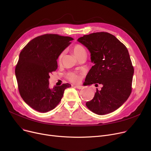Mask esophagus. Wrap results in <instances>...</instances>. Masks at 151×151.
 Masks as SVG:
<instances>
[{
  "instance_id": "esophagus-1",
  "label": "esophagus",
  "mask_w": 151,
  "mask_h": 151,
  "mask_svg": "<svg viewBox=\"0 0 151 151\" xmlns=\"http://www.w3.org/2000/svg\"><path fill=\"white\" fill-rule=\"evenodd\" d=\"M75 87L78 89H82L83 88V86H75Z\"/></svg>"
}]
</instances>
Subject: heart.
I'll return each instance as SVG.
<instances>
[{
  "label": "heart",
  "instance_id": "heart-1",
  "mask_svg": "<svg viewBox=\"0 0 151 151\" xmlns=\"http://www.w3.org/2000/svg\"><path fill=\"white\" fill-rule=\"evenodd\" d=\"M73 52L74 54L76 55L77 58H79L80 56H81L83 54H86V50L84 48V47L80 45H75L72 48ZM63 53H61L59 57V60H61L62 57H63ZM68 78L69 80L73 83H77L80 80V76L75 73H70L68 75Z\"/></svg>",
  "mask_w": 151,
  "mask_h": 151
}]
</instances>
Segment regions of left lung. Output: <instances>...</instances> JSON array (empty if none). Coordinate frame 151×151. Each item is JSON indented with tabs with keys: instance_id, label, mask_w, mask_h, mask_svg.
I'll list each match as a JSON object with an SVG mask.
<instances>
[{
	"instance_id": "8db88e82",
	"label": "left lung",
	"mask_w": 151,
	"mask_h": 151,
	"mask_svg": "<svg viewBox=\"0 0 151 151\" xmlns=\"http://www.w3.org/2000/svg\"><path fill=\"white\" fill-rule=\"evenodd\" d=\"M78 41L88 49L94 63L86 77V86L103 85L86 106L99 115L114 111L132 92L134 68L127 49L115 36L104 32L84 35Z\"/></svg>"
}]
</instances>
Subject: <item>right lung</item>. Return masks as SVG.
Masks as SVG:
<instances>
[{"label":"right lung","instance_id":"obj_1","mask_svg":"<svg viewBox=\"0 0 151 151\" xmlns=\"http://www.w3.org/2000/svg\"><path fill=\"white\" fill-rule=\"evenodd\" d=\"M73 38L45 34L30 41L22 50L15 68L19 91L32 108L46 113L57 106L68 83L49 87L50 73L58 68L57 60Z\"/></svg>","mask_w":151,"mask_h":151}]
</instances>
